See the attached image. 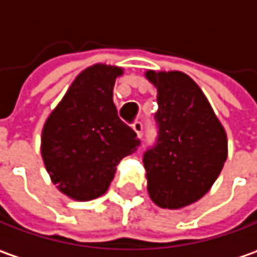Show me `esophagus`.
<instances>
[{
    "instance_id": "esophagus-1",
    "label": "esophagus",
    "mask_w": 257,
    "mask_h": 257,
    "mask_svg": "<svg viewBox=\"0 0 257 257\" xmlns=\"http://www.w3.org/2000/svg\"><path fill=\"white\" fill-rule=\"evenodd\" d=\"M132 128L135 131V134L138 135V138H141V137H142V132H144V125H142L141 122H135Z\"/></svg>"
}]
</instances>
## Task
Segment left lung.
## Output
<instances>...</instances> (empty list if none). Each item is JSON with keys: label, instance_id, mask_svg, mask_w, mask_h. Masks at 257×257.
I'll return each instance as SVG.
<instances>
[{"label": "left lung", "instance_id": "obj_1", "mask_svg": "<svg viewBox=\"0 0 257 257\" xmlns=\"http://www.w3.org/2000/svg\"><path fill=\"white\" fill-rule=\"evenodd\" d=\"M145 77L158 93V140L144 155L148 193L162 208H183L217 180L227 160V135L188 74L147 70Z\"/></svg>", "mask_w": 257, "mask_h": 257}]
</instances>
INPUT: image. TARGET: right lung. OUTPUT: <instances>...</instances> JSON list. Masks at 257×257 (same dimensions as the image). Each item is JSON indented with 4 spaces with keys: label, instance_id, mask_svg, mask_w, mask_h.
I'll return each instance as SVG.
<instances>
[{
    "label": "right lung",
    "instance_id": "add662e5",
    "mask_svg": "<svg viewBox=\"0 0 257 257\" xmlns=\"http://www.w3.org/2000/svg\"><path fill=\"white\" fill-rule=\"evenodd\" d=\"M123 69L97 63L79 73L41 131V157L53 184L77 201L106 193L123 157L138 150L119 117L113 86Z\"/></svg>",
    "mask_w": 257,
    "mask_h": 257
}]
</instances>
